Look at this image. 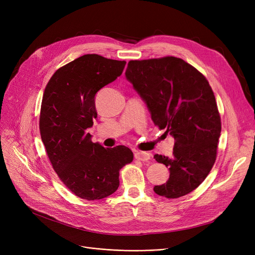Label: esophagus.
<instances>
[{"mask_svg":"<svg viewBox=\"0 0 255 255\" xmlns=\"http://www.w3.org/2000/svg\"><path fill=\"white\" fill-rule=\"evenodd\" d=\"M134 157L139 160V161H148L151 158L150 153L148 152H142V151H135L134 153Z\"/></svg>","mask_w":255,"mask_h":255,"instance_id":"34e87169","label":"esophagus"}]
</instances>
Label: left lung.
<instances>
[{
	"label": "left lung",
	"instance_id": "1",
	"mask_svg": "<svg viewBox=\"0 0 255 255\" xmlns=\"http://www.w3.org/2000/svg\"><path fill=\"white\" fill-rule=\"evenodd\" d=\"M146 104L155 125L175 138L172 156L154 158L169 169L156 194L178 198L193 191L209 175L217 155L221 121L207 78L175 57L130 61L125 72Z\"/></svg>",
	"mask_w": 255,
	"mask_h": 255
}]
</instances>
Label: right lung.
I'll use <instances>...</instances> for the list:
<instances>
[{"instance_id": "1", "label": "right lung", "mask_w": 255, "mask_h": 255, "mask_svg": "<svg viewBox=\"0 0 255 255\" xmlns=\"http://www.w3.org/2000/svg\"><path fill=\"white\" fill-rule=\"evenodd\" d=\"M125 61L85 55L61 67L45 88L39 127L51 165L76 196L102 199L116 192L120 169L133 160L125 145L94 143L88 129L97 118L95 96L125 68Z\"/></svg>"}]
</instances>
